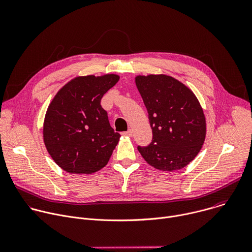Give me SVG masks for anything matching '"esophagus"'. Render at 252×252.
<instances>
[{
  "label": "esophagus",
  "mask_w": 252,
  "mask_h": 252,
  "mask_svg": "<svg viewBox=\"0 0 252 252\" xmlns=\"http://www.w3.org/2000/svg\"><path fill=\"white\" fill-rule=\"evenodd\" d=\"M123 134H124V135H128V136H131V135H132V131H131V129H128L127 131H124V132H123Z\"/></svg>",
  "instance_id": "1"
}]
</instances>
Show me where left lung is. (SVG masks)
I'll use <instances>...</instances> for the list:
<instances>
[{"label": "left lung", "mask_w": 252, "mask_h": 252, "mask_svg": "<svg viewBox=\"0 0 252 252\" xmlns=\"http://www.w3.org/2000/svg\"><path fill=\"white\" fill-rule=\"evenodd\" d=\"M137 90L149 114L153 139L138 152L152 166L172 171L188 165L205 138V118L194 94L165 75L138 76Z\"/></svg>", "instance_id": "1"}]
</instances>
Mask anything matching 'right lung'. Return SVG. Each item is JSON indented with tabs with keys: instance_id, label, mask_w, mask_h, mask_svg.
Instances as JSON below:
<instances>
[{
	"instance_id": "add662e5",
	"label": "right lung",
	"mask_w": 252,
	"mask_h": 252,
	"mask_svg": "<svg viewBox=\"0 0 252 252\" xmlns=\"http://www.w3.org/2000/svg\"><path fill=\"white\" fill-rule=\"evenodd\" d=\"M119 79L117 75L79 77L52 100L44 123V141L63 170L91 174L110 160L121 134L111 126L100 99Z\"/></svg>"
}]
</instances>
